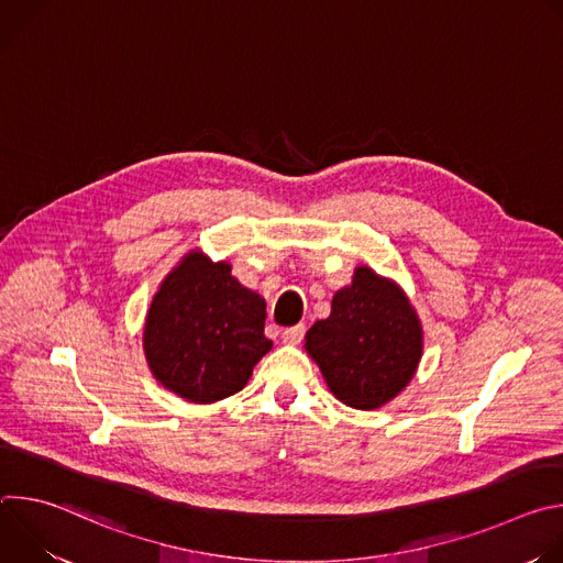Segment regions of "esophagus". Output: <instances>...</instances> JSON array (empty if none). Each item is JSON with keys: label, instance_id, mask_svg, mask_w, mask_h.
<instances>
[{"label": "esophagus", "instance_id": "1", "mask_svg": "<svg viewBox=\"0 0 563 563\" xmlns=\"http://www.w3.org/2000/svg\"><path fill=\"white\" fill-rule=\"evenodd\" d=\"M305 325L300 323V325H294V328H287L285 332H283V343H287V345H298L300 341H302V336H305Z\"/></svg>", "mask_w": 563, "mask_h": 563}]
</instances>
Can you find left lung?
<instances>
[{"mask_svg": "<svg viewBox=\"0 0 563 563\" xmlns=\"http://www.w3.org/2000/svg\"><path fill=\"white\" fill-rule=\"evenodd\" d=\"M305 350L339 400L374 410L415 376L423 332L406 294L369 267H358L352 285L336 291L332 313L307 332Z\"/></svg>", "mask_w": 563, "mask_h": 563, "instance_id": "obj_1", "label": "left lung"}]
</instances>
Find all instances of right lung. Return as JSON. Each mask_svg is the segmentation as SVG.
<instances>
[{
  "mask_svg": "<svg viewBox=\"0 0 563 563\" xmlns=\"http://www.w3.org/2000/svg\"><path fill=\"white\" fill-rule=\"evenodd\" d=\"M265 300L240 285L227 263L200 252L165 278L144 323L153 376L191 404H213L243 389L272 350Z\"/></svg>",
  "mask_w": 563,
  "mask_h": 563,
  "instance_id": "right-lung-1",
  "label": "right lung"
}]
</instances>
